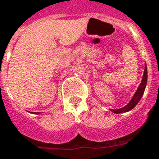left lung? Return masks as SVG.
Wrapping results in <instances>:
<instances>
[{"mask_svg":"<svg viewBox=\"0 0 159 159\" xmlns=\"http://www.w3.org/2000/svg\"><path fill=\"white\" fill-rule=\"evenodd\" d=\"M147 80H148V71H147V66H145V69H144V72H143V79H142V82L139 85V88L138 90L135 93L133 98H132V100L130 101V102L127 105V106L123 107L122 108L117 109V110H112L111 109V111L114 113H122V112H125L130 111L132 109L136 106L138 102L140 101L141 99L142 96L143 94L144 90H145V88H146V85H147Z\"/></svg>","mask_w":159,"mask_h":159,"instance_id":"obj_1","label":"left lung"}]
</instances>
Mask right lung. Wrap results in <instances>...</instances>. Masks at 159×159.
<instances>
[{
	"label": "right lung",
	"instance_id": "right-lung-1",
	"mask_svg": "<svg viewBox=\"0 0 159 159\" xmlns=\"http://www.w3.org/2000/svg\"><path fill=\"white\" fill-rule=\"evenodd\" d=\"M36 113H38V112H36Z\"/></svg>",
	"mask_w": 159,
	"mask_h": 159
}]
</instances>
